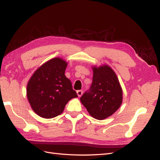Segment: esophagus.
<instances>
[{"label":"esophagus","instance_id":"1","mask_svg":"<svg viewBox=\"0 0 160 160\" xmlns=\"http://www.w3.org/2000/svg\"><path fill=\"white\" fill-rule=\"evenodd\" d=\"M76 92H77V95H78V97H81L82 95L83 92L82 90H78V91H76Z\"/></svg>","mask_w":160,"mask_h":160}]
</instances>
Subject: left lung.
I'll return each mask as SVG.
<instances>
[{"mask_svg":"<svg viewBox=\"0 0 160 160\" xmlns=\"http://www.w3.org/2000/svg\"><path fill=\"white\" fill-rule=\"evenodd\" d=\"M92 82L80 101L89 114L98 120L110 117L119 108L122 90L116 73L108 65L92 66Z\"/></svg>","mask_w":160,"mask_h":160,"instance_id":"obj_1","label":"left lung"}]
</instances>
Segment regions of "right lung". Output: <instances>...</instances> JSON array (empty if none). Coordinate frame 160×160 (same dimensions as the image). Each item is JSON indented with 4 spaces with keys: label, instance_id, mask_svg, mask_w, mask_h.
<instances>
[{
    "label": "right lung",
    "instance_id": "1",
    "mask_svg": "<svg viewBox=\"0 0 160 160\" xmlns=\"http://www.w3.org/2000/svg\"><path fill=\"white\" fill-rule=\"evenodd\" d=\"M67 66L68 62L62 58H52L41 65L28 80L27 99L39 117H57L70 99L78 97L71 81L65 76Z\"/></svg>",
    "mask_w": 160,
    "mask_h": 160
}]
</instances>
